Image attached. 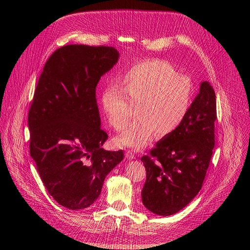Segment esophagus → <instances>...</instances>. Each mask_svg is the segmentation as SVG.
I'll return each instance as SVG.
<instances>
[{"label": "esophagus", "instance_id": "1", "mask_svg": "<svg viewBox=\"0 0 250 250\" xmlns=\"http://www.w3.org/2000/svg\"><path fill=\"white\" fill-rule=\"evenodd\" d=\"M125 157L127 159H134L135 158V154H134V152L132 150H127L126 153H125Z\"/></svg>", "mask_w": 250, "mask_h": 250}]
</instances>
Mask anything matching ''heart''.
<instances>
[{"mask_svg": "<svg viewBox=\"0 0 250 250\" xmlns=\"http://www.w3.org/2000/svg\"><path fill=\"white\" fill-rule=\"evenodd\" d=\"M122 91L106 86L100 97L101 109L117 131L125 129L136 109L138 120L118 139L119 146L144 148L153 135L162 138L175 132L185 121L194 100L189 77L178 74L162 59L133 64L119 81Z\"/></svg>", "mask_w": 250, "mask_h": 250, "instance_id": "obj_1", "label": "heart"}]
</instances>
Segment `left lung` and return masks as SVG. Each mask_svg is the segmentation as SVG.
Wrapping results in <instances>:
<instances>
[{"label":"left lung","instance_id":"obj_1","mask_svg":"<svg viewBox=\"0 0 250 250\" xmlns=\"http://www.w3.org/2000/svg\"><path fill=\"white\" fill-rule=\"evenodd\" d=\"M216 120V94L204 81L180 127L141 157L146 170L141 199L150 211L171 216L197 196L215 146Z\"/></svg>","mask_w":250,"mask_h":250}]
</instances>
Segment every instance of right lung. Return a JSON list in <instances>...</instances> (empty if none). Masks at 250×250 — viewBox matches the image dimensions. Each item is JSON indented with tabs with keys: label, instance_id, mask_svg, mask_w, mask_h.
Masks as SVG:
<instances>
[{
	"label": "right lung",
	"instance_id": "obj_1",
	"mask_svg": "<svg viewBox=\"0 0 250 250\" xmlns=\"http://www.w3.org/2000/svg\"><path fill=\"white\" fill-rule=\"evenodd\" d=\"M119 52L111 46L69 44L46 61L28 111L29 152L44 187L70 209L91 206L124 158L104 150L96 88Z\"/></svg>",
	"mask_w": 250,
	"mask_h": 250
}]
</instances>
